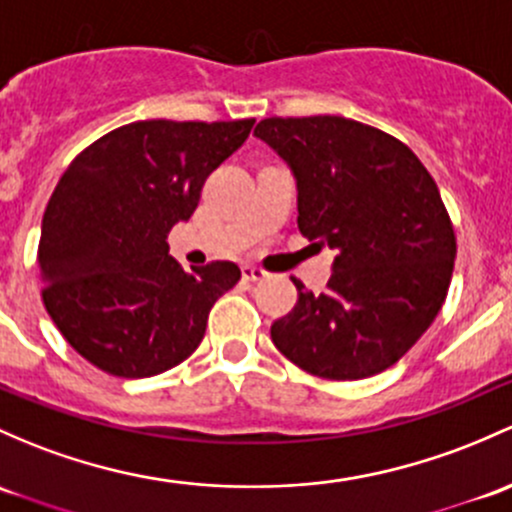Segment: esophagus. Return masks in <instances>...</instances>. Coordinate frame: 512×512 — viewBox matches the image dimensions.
<instances>
[{"instance_id":"1","label":"esophagus","mask_w":512,"mask_h":512,"mask_svg":"<svg viewBox=\"0 0 512 512\" xmlns=\"http://www.w3.org/2000/svg\"><path fill=\"white\" fill-rule=\"evenodd\" d=\"M265 277L267 272L260 270V267H252V265L242 267V279H245V282H262Z\"/></svg>"}]
</instances>
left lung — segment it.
Wrapping results in <instances>:
<instances>
[{"label":"left lung","mask_w":512,"mask_h":512,"mask_svg":"<svg viewBox=\"0 0 512 512\" xmlns=\"http://www.w3.org/2000/svg\"><path fill=\"white\" fill-rule=\"evenodd\" d=\"M255 137L297 181L299 230L336 250L326 292H306L272 324V343L326 380L395 365L437 319L456 238L439 188L410 147L333 115L270 117Z\"/></svg>","instance_id":"1"}]
</instances>
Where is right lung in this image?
Returning a JSON list of instances; mask_svg holds the SVG:
<instances>
[{
    "label": "right lung",
    "mask_w": 512,
    "mask_h": 512,
    "mask_svg": "<svg viewBox=\"0 0 512 512\" xmlns=\"http://www.w3.org/2000/svg\"><path fill=\"white\" fill-rule=\"evenodd\" d=\"M255 120L132 122L90 144L41 223L43 304L68 343L117 378H152L198 348L235 262L184 272L166 235L196 211L206 176Z\"/></svg>",
    "instance_id": "1"
}]
</instances>
